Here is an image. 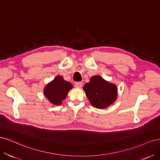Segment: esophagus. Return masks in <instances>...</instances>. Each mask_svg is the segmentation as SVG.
Wrapping results in <instances>:
<instances>
[{"label":"esophagus","mask_w":160,"mask_h":160,"mask_svg":"<svg viewBox=\"0 0 160 160\" xmlns=\"http://www.w3.org/2000/svg\"><path fill=\"white\" fill-rule=\"evenodd\" d=\"M75 86L76 87V88H81L82 83H81V82H75Z\"/></svg>","instance_id":"obj_1"}]
</instances>
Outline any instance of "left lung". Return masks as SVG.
<instances>
[{
  "label": "left lung",
  "mask_w": 160,
  "mask_h": 160,
  "mask_svg": "<svg viewBox=\"0 0 160 160\" xmlns=\"http://www.w3.org/2000/svg\"><path fill=\"white\" fill-rule=\"evenodd\" d=\"M83 89L91 105L98 109L108 107L117 98V87L99 75L92 77L89 83L83 87Z\"/></svg>",
  "instance_id": "1"
}]
</instances>
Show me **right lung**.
Listing matches in <instances>:
<instances>
[{"label": "right lung", "instance_id": "add662e5", "mask_svg": "<svg viewBox=\"0 0 160 160\" xmlns=\"http://www.w3.org/2000/svg\"><path fill=\"white\" fill-rule=\"evenodd\" d=\"M72 85L66 81L61 76H57L45 88L44 94L50 102L55 105H60L65 99Z\"/></svg>", "mask_w": 160, "mask_h": 160}]
</instances>
